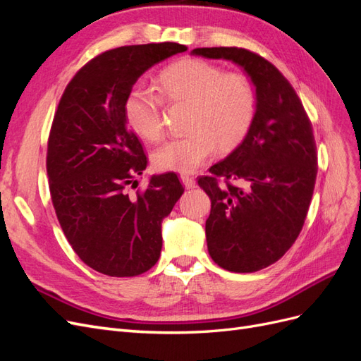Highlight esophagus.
<instances>
[{"label": "esophagus", "instance_id": "obj_1", "mask_svg": "<svg viewBox=\"0 0 361 361\" xmlns=\"http://www.w3.org/2000/svg\"><path fill=\"white\" fill-rule=\"evenodd\" d=\"M180 180L185 185V188H194L195 187V179L188 176V174H180Z\"/></svg>", "mask_w": 361, "mask_h": 361}]
</instances>
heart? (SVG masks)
I'll return each instance as SVG.
<instances>
[{
  "instance_id": "heart-1",
  "label": "heart",
  "mask_w": 361,
  "mask_h": 361,
  "mask_svg": "<svg viewBox=\"0 0 361 361\" xmlns=\"http://www.w3.org/2000/svg\"><path fill=\"white\" fill-rule=\"evenodd\" d=\"M159 96L137 85L126 96V123L141 140L155 143L164 134L162 101L188 105L183 129L152 154L159 171L190 173L202 167L215 149L235 150L247 138L257 113V93L244 72L224 71L218 64L187 59L162 69L157 76Z\"/></svg>"
}]
</instances>
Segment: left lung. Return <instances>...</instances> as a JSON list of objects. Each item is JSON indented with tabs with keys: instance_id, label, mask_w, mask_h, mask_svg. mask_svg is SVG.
<instances>
[{
	"instance_id": "8db88e82",
	"label": "left lung",
	"mask_w": 361,
	"mask_h": 361,
	"mask_svg": "<svg viewBox=\"0 0 361 361\" xmlns=\"http://www.w3.org/2000/svg\"><path fill=\"white\" fill-rule=\"evenodd\" d=\"M192 56L232 60L256 85L257 113L247 138L199 185L211 199L212 260L232 272L264 269L297 241L309 212L318 174L312 122L292 84L259 54L220 47Z\"/></svg>"
}]
</instances>
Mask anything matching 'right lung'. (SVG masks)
<instances>
[{
  "label": "right lung",
  "mask_w": 361,
  "mask_h": 361,
  "mask_svg": "<svg viewBox=\"0 0 361 361\" xmlns=\"http://www.w3.org/2000/svg\"><path fill=\"white\" fill-rule=\"evenodd\" d=\"M187 51L179 43H147L105 51L64 89L48 137L51 200L73 251L110 277L149 271L161 255V221L183 192L176 173L154 176L134 195L147 166L123 104L154 64Z\"/></svg>",
  "instance_id": "right-lung-1"
}]
</instances>
